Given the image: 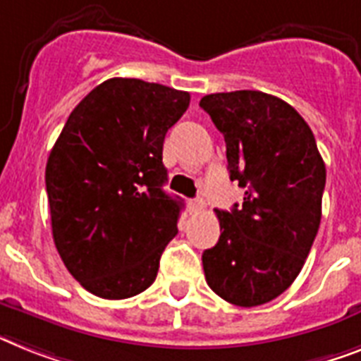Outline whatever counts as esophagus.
<instances>
[{
    "label": "esophagus",
    "mask_w": 361,
    "mask_h": 361,
    "mask_svg": "<svg viewBox=\"0 0 361 361\" xmlns=\"http://www.w3.org/2000/svg\"><path fill=\"white\" fill-rule=\"evenodd\" d=\"M202 208H204V201H202L201 197H197V199H192V201H190V210H192V212H201Z\"/></svg>",
    "instance_id": "esophagus-1"
}]
</instances>
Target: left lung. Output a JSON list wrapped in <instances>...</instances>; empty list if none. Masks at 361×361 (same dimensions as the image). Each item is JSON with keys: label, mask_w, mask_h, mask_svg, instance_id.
Returning <instances> with one entry per match:
<instances>
[{"label": "left lung", "mask_w": 361, "mask_h": 361, "mask_svg": "<svg viewBox=\"0 0 361 361\" xmlns=\"http://www.w3.org/2000/svg\"><path fill=\"white\" fill-rule=\"evenodd\" d=\"M227 144L241 207L216 210L221 236L202 252L208 286L251 308L284 293L305 266L321 223L326 169L314 133L286 101L258 90L204 95L199 103Z\"/></svg>", "instance_id": "1"}]
</instances>
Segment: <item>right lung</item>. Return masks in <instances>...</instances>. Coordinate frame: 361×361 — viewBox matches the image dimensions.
Segmentation results:
<instances>
[{"label": "right lung", "instance_id": "obj_1", "mask_svg": "<svg viewBox=\"0 0 361 361\" xmlns=\"http://www.w3.org/2000/svg\"><path fill=\"white\" fill-rule=\"evenodd\" d=\"M188 105V92L114 77L73 109L49 153L56 251L71 276L101 299L147 290L177 234L183 199L162 190V147Z\"/></svg>", "mask_w": 361, "mask_h": 361}]
</instances>
